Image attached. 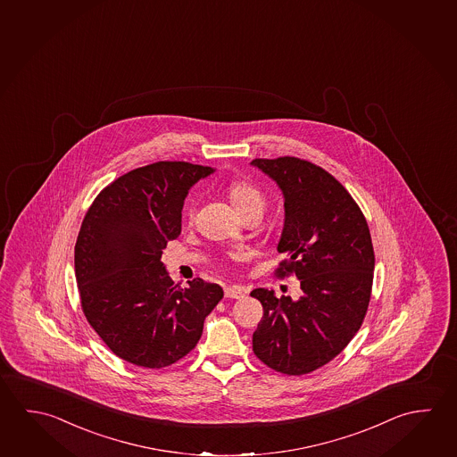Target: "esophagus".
<instances>
[{
	"mask_svg": "<svg viewBox=\"0 0 457 457\" xmlns=\"http://www.w3.org/2000/svg\"><path fill=\"white\" fill-rule=\"evenodd\" d=\"M225 296L226 298H237V300H240V298H244L245 296V292L242 290L240 287H225Z\"/></svg>",
	"mask_w": 457,
	"mask_h": 457,
	"instance_id": "obj_1",
	"label": "esophagus"
}]
</instances>
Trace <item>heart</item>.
Returning <instances> with one entry per match:
<instances>
[{
	"mask_svg": "<svg viewBox=\"0 0 457 457\" xmlns=\"http://www.w3.org/2000/svg\"><path fill=\"white\" fill-rule=\"evenodd\" d=\"M228 194L231 199L232 205L239 212L240 215L253 207L263 209V194L256 189L255 186L248 183L245 179H236L228 186ZM187 217H194V210H187Z\"/></svg>",
	"mask_w": 457,
	"mask_h": 457,
	"instance_id": "b5f03b06",
	"label": "heart"
}]
</instances>
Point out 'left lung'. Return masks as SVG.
<instances>
[{
  "instance_id": "1",
  "label": "left lung",
  "mask_w": 457,
  "mask_h": 457,
  "mask_svg": "<svg viewBox=\"0 0 457 457\" xmlns=\"http://www.w3.org/2000/svg\"><path fill=\"white\" fill-rule=\"evenodd\" d=\"M252 165L284 194L278 252L286 258L274 276H295L303 292L296 302L266 288L250 294L263 306L253 353L276 372L303 376L334 360L360 330L374 279L372 239L360 205L326 170L288 155Z\"/></svg>"
}]
</instances>
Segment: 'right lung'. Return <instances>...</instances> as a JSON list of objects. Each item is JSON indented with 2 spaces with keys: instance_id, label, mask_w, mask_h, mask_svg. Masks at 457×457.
I'll return each mask as SVG.
<instances>
[{
  "instance_id": "obj_1",
  "label": "right lung",
  "mask_w": 457,
  "mask_h": 457,
  "mask_svg": "<svg viewBox=\"0 0 457 457\" xmlns=\"http://www.w3.org/2000/svg\"><path fill=\"white\" fill-rule=\"evenodd\" d=\"M213 169L162 161L131 170L89 205L75 244L81 310L111 352L135 366L175 364L199 342L223 288L170 279L162 250L181 232L187 191Z\"/></svg>"
}]
</instances>
